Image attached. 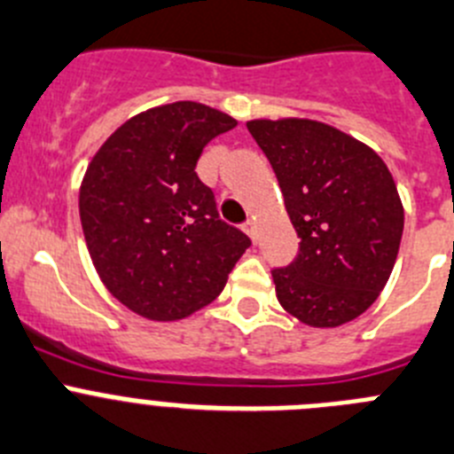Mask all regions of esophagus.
Segmentation results:
<instances>
[{
	"instance_id": "esophagus-1",
	"label": "esophagus",
	"mask_w": 454,
	"mask_h": 454,
	"mask_svg": "<svg viewBox=\"0 0 454 454\" xmlns=\"http://www.w3.org/2000/svg\"><path fill=\"white\" fill-rule=\"evenodd\" d=\"M244 232H247V235L251 237L253 242H257V223L253 222V219H248V222L244 223Z\"/></svg>"
}]
</instances>
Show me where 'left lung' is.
<instances>
[{"instance_id":"1","label":"left lung","mask_w":454,"mask_h":454,"mask_svg":"<svg viewBox=\"0 0 454 454\" xmlns=\"http://www.w3.org/2000/svg\"><path fill=\"white\" fill-rule=\"evenodd\" d=\"M248 133L276 171L301 237L276 296L312 328H337L375 303L398 257L405 210L385 160L317 120H251Z\"/></svg>"}]
</instances>
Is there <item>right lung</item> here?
Instances as JSON below:
<instances>
[{
    "instance_id": "obj_1",
    "label": "right lung",
    "mask_w": 454,
    "mask_h": 454,
    "mask_svg": "<svg viewBox=\"0 0 454 454\" xmlns=\"http://www.w3.org/2000/svg\"><path fill=\"white\" fill-rule=\"evenodd\" d=\"M197 101L156 106L101 145L79 192L81 226L101 283L130 312L178 321L206 308L251 239L219 219L199 181L203 146L235 129Z\"/></svg>"
}]
</instances>
